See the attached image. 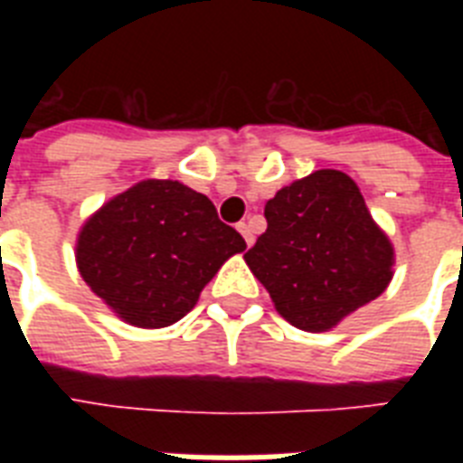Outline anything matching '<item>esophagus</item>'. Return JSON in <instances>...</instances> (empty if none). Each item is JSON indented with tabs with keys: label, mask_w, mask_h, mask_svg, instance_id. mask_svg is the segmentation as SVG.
Masks as SVG:
<instances>
[{
	"label": "esophagus",
	"mask_w": 463,
	"mask_h": 463,
	"mask_svg": "<svg viewBox=\"0 0 463 463\" xmlns=\"http://www.w3.org/2000/svg\"><path fill=\"white\" fill-rule=\"evenodd\" d=\"M238 231H240V235L245 238L247 247L252 245V242H254V235H252V228H250V223H238Z\"/></svg>",
	"instance_id": "1"
}]
</instances>
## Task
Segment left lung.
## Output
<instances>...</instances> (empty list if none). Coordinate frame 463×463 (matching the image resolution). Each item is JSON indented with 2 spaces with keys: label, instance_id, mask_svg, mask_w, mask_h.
<instances>
[{
  "label": "left lung",
  "instance_id": "left-lung-1",
  "mask_svg": "<svg viewBox=\"0 0 463 463\" xmlns=\"http://www.w3.org/2000/svg\"><path fill=\"white\" fill-rule=\"evenodd\" d=\"M264 218L267 232L245 261L276 312L298 329H334L387 290L394 245L341 170H315L279 189Z\"/></svg>",
  "mask_w": 463,
  "mask_h": 463
}]
</instances>
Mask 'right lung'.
Instances as JSON below:
<instances>
[{
    "label": "right lung",
    "instance_id": "right-lung-1",
    "mask_svg": "<svg viewBox=\"0 0 463 463\" xmlns=\"http://www.w3.org/2000/svg\"><path fill=\"white\" fill-rule=\"evenodd\" d=\"M245 247L209 196L177 180H144L86 218L74 254L86 286L122 322L160 329L180 322Z\"/></svg>",
    "mask_w": 463,
    "mask_h": 463
}]
</instances>
